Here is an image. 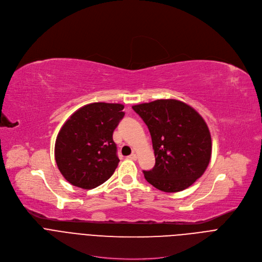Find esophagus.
I'll list each match as a JSON object with an SVG mask.
<instances>
[{"instance_id":"obj_1","label":"esophagus","mask_w":262,"mask_h":262,"mask_svg":"<svg viewBox=\"0 0 262 262\" xmlns=\"http://www.w3.org/2000/svg\"><path fill=\"white\" fill-rule=\"evenodd\" d=\"M128 159H130V160H133V161H136V160H137V155H136V154H132V155L128 157Z\"/></svg>"}]
</instances>
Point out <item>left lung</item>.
Here are the masks:
<instances>
[{"label":"left lung","instance_id":"obj_1","mask_svg":"<svg viewBox=\"0 0 262 262\" xmlns=\"http://www.w3.org/2000/svg\"><path fill=\"white\" fill-rule=\"evenodd\" d=\"M150 133L156 165L143 171L155 188L175 193L188 189L206 170L211 138L203 118L186 103L159 99L133 106Z\"/></svg>","mask_w":262,"mask_h":262}]
</instances>
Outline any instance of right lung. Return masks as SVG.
<instances>
[{
  "label": "right lung",
  "mask_w": 262,
  "mask_h": 262,
  "mask_svg": "<svg viewBox=\"0 0 262 262\" xmlns=\"http://www.w3.org/2000/svg\"><path fill=\"white\" fill-rule=\"evenodd\" d=\"M123 104L94 102L79 108L64 123L55 144V159L64 178L91 190L118 166L113 132L124 117Z\"/></svg>",
  "instance_id": "1"
}]
</instances>
